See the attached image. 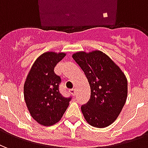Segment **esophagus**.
Returning a JSON list of instances; mask_svg holds the SVG:
<instances>
[{
	"mask_svg": "<svg viewBox=\"0 0 148 148\" xmlns=\"http://www.w3.org/2000/svg\"><path fill=\"white\" fill-rule=\"evenodd\" d=\"M70 92H71L73 95H75V94H76V89H71V90H70Z\"/></svg>",
	"mask_w": 148,
	"mask_h": 148,
	"instance_id": "esophagus-1",
	"label": "esophagus"
}]
</instances>
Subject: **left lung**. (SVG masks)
<instances>
[{"label": "left lung", "instance_id": "1", "mask_svg": "<svg viewBox=\"0 0 148 148\" xmlns=\"http://www.w3.org/2000/svg\"><path fill=\"white\" fill-rule=\"evenodd\" d=\"M73 58L84 71L91 90L90 99L81 107L84 117L93 127L109 126L121 113L127 99L124 74L100 51L77 52Z\"/></svg>", "mask_w": 148, "mask_h": 148}]
</instances>
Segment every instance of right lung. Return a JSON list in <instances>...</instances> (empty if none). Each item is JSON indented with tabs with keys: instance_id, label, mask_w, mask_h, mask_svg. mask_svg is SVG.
Returning a JSON list of instances; mask_svg holds the SVG:
<instances>
[{
	"instance_id": "right-lung-1",
	"label": "right lung",
	"mask_w": 148,
	"mask_h": 148,
	"mask_svg": "<svg viewBox=\"0 0 148 148\" xmlns=\"http://www.w3.org/2000/svg\"><path fill=\"white\" fill-rule=\"evenodd\" d=\"M65 56L64 53L55 52L40 55L24 83V100L28 111L35 121L44 126H51L60 121L72 98L60 93L61 77L54 71L55 66Z\"/></svg>"
}]
</instances>
